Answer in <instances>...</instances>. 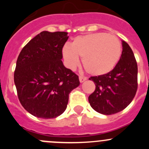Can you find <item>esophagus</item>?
I'll use <instances>...</instances> for the list:
<instances>
[{
  "mask_svg": "<svg viewBox=\"0 0 149 149\" xmlns=\"http://www.w3.org/2000/svg\"><path fill=\"white\" fill-rule=\"evenodd\" d=\"M86 80V77H84V76H79V81H80L81 83H83L84 81Z\"/></svg>",
  "mask_w": 149,
  "mask_h": 149,
  "instance_id": "1",
  "label": "esophagus"
}]
</instances>
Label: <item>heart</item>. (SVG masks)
<instances>
[{
  "label": "heart",
  "mask_w": 149,
  "mask_h": 149,
  "mask_svg": "<svg viewBox=\"0 0 149 149\" xmlns=\"http://www.w3.org/2000/svg\"><path fill=\"white\" fill-rule=\"evenodd\" d=\"M66 65L74 69L82 57L84 68L94 76H102L112 71L118 64L122 54L121 42L115 36L108 33L97 32L78 36L70 47L62 49Z\"/></svg>",
  "instance_id": "b5f03b06"
}]
</instances>
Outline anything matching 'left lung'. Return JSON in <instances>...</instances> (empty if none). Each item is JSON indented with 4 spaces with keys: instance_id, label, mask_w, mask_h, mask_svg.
<instances>
[{
    "instance_id": "8db88e82",
    "label": "left lung",
    "mask_w": 149,
    "mask_h": 149,
    "mask_svg": "<svg viewBox=\"0 0 149 149\" xmlns=\"http://www.w3.org/2000/svg\"><path fill=\"white\" fill-rule=\"evenodd\" d=\"M120 59L113 70L102 76H91L95 91L88 97L91 107L103 115H113L127 107L138 88V65L127 42L122 41Z\"/></svg>"
}]
</instances>
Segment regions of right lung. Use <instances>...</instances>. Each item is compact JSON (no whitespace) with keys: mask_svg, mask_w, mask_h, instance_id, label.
<instances>
[{"mask_svg":"<svg viewBox=\"0 0 149 149\" xmlns=\"http://www.w3.org/2000/svg\"><path fill=\"white\" fill-rule=\"evenodd\" d=\"M68 39L65 31H43L21 51L14 71L19 100L37 118L51 119L64 112L69 94L80 84L79 76L62 62Z\"/></svg>","mask_w":149,"mask_h":149,"instance_id":"add662e5","label":"right lung"}]
</instances>
